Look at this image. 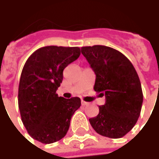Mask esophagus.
<instances>
[{
  "mask_svg": "<svg viewBox=\"0 0 159 159\" xmlns=\"http://www.w3.org/2000/svg\"><path fill=\"white\" fill-rule=\"evenodd\" d=\"M81 103H82L83 106H88V105H89L88 102H86V101H83V100H82V102H81Z\"/></svg>",
  "mask_w": 159,
  "mask_h": 159,
  "instance_id": "esophagus-1",
  "label": "esophagus"
}]
</instances>
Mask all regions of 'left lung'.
Here are the masks:
<instances>
[{"mask_svg":"<svg viewBox=\"0 0 159 159\" xmlns=\"http://www.w3.org/2000/svg\"><path fill=\"white\" fill-rule=\"evenodd\" d=\"M81 51L96 75L93 89L106 97L99 114L89 118L91 126L103 136H124L135 125L143 102L136 70L126 56L110 47H83Z\"/></svg>","mask_w":159,"mask_h":159,"instance_id":"left-lung-1","label":"left lung"}]
</instances>
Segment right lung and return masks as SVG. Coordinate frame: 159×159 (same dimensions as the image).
Wrapping results in <instances>:
<instances>
[{
    "label": "right lung",
    "mask_w": 159,
    "mask_h": 159,
    "mask_svg": "<svg viewBox=\"0 0 159 159\" xmlns=\"http://www.w3.org/2000/svg\"><path fill=\"white\" fill-rule=\"evenodd\" d=\"M78 47L48 46L37 49L26 60L19 85V108L26 130L43 144L61 140L71 117L80 107L78 97L65 99L56 93L63 70L78 59Z\"/></svg>",
    "instance_id": "add662e5"
}]
</instances>
